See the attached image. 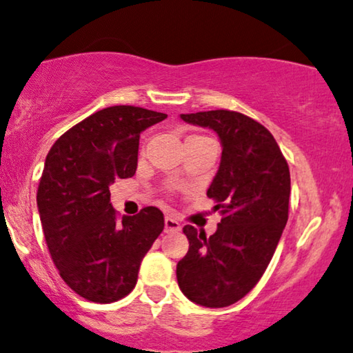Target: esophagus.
I'll list each match as a JSON object with an SVG mask.
<instances>
[{"label": "esophagus", "instance_id": "1", "mask_svg": "<svg viewBox=\"0 0 353 353\" xmlns=\"http://www.w3.org/2000/svg\"><path fill=\"white\" fill-rule=\"evenodd\" d=\"M181 230V223L177 222L174 217H165L164 219V232L165 233H172V232H179Z\"/></svg>", "mask_w": 353, "mask_h": 353}]
</instances>
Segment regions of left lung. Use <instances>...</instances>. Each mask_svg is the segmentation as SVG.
I'll return each mask as SVG.
<instances>
[{"mask_svg": "<svg viewBox=\"0 0 353 353\" xmlns=\"http://www.w3.org/2000/svg\"><path fill=\"white\" fill-rule=\"evenodd\" d=\"M219 134L222 158L207 195L220 209L217 232L205 236L185 225L189 252L177 263V283L192 303L227 307L253 290L268 268L290 210V168L265 126L228 110L181 114Z\"/></svg>", "mask_w": 353, "mask_h": 353, "instance_id": "obj_1", "label": "left lung"}]
</instances>
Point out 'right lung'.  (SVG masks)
Here are the masks:
<instances>
[{
  "label": "right lung",
  "mask_w": 353,
  "mask_h": 353,
  "mask_svg": "<svg viewBox=\"0 0 353 353\" xmlns=\"http://www.w3.org/2000/svg\"><path fill=\"white\" fill-rule=\"evenodd\" d=\"M164 118L131 105L103 108L48 152L37 189L46 243L67 286L92 303H114L133 291L144 254L164 228L156 207L118 220L108 189L134 176L139 134Z\"/></svg>",
  "instance_id": "add662e5"
}]
</instances>
